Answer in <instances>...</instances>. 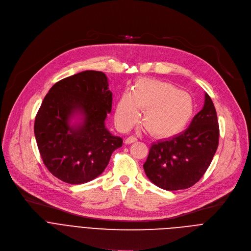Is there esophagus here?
Instances as JSON below:
<instances>
[{
	"label": "esophagus",
	"mask_w": 251,
	"mask_h": 251,
	"mask_svg": "<svg viewBox=\"0 0 251 251\" xmlns=\"http://www.w3.org/2000/svg\"><path fill=\"white\" fill-rule=\"evenodd\" d=\"M137 141V138L134 136V135H130L128 136L126 140V145H129V144H132V143H135Z\"/></svg>",
	"instance_id": "obj_1"
}]
</instances>
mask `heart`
Segmentation results:
<instances>
[{
    "label": "heart",
    "instance_id": "obj_1",
    "mask_svg": "<svg viewBox=\"0 0 251 251\" xmlns=\"http://www.w3.org/2000/svg\"><path fill=\"white\" fill-rule=\"evenodd\" d=\"M145 109L143 124L155 136H172L181 131L193 113L189 95L173 83L157 79L138 80L130 92H125L116 107L117 126L123 129L131 127Z\"/></svg>",
    "mask_w": 251,
    "mask_h": 251
}]
</instances>
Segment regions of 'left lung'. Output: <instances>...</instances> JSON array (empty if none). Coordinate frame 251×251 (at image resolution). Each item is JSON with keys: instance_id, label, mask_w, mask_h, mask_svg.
Segmentation results:
<instances>
[{"instance_id": "8db88e82", "label": "left lung", "mask_w": 251, "mask_h": 251, "mask_svg": "<svg viewBox=\"0 0 251 251\" xmlns=\"http://www.w3.org/2000/svg\"><path fill=\"white\" fill-rule=\"evenodd\" d=\"M216 110L205 93L202 109L189 126L169 140L152 144L144 170L149 179L165 190L185 189L205 174L218 147Z\"/></svg>"}]
</instances>
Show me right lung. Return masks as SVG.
Wrapping results in <instances>:
<instances>
[{"mask_svg":"<svg viewBox=\"0 0 251 251\" xmlns=\"http://www.w3.org/2000/svg\"><path fill=\"white\" fill-rule=\"evenodd\" d=\"M113 94L102 72L85 71L55 82L35 120V136L50 173L70 184L93 180L102 174L123 138L104 126ZM81 122L71 125V119Z\"/></svg>","mask_w":251,"mask_h":251,"instance_id":"add662e5","label":"right lung"}]
</instances>
